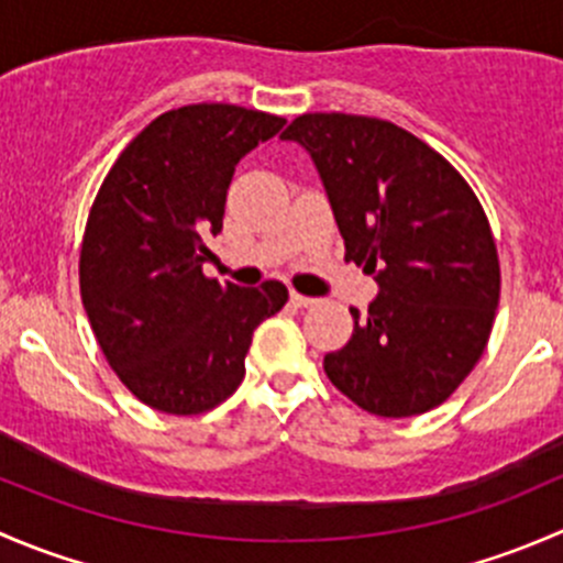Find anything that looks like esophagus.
Segmentation results:
<instances>
[{"label":"esophagus","mask_w":563,"mask_h":563,"mask_svg":"<svg viewBox=\"0 0 563 563\" xmlns=\"http://www.w3.org/2000/svg\"><path fill=\"white\" fill-rule=\"evenodd\" d=\"M291 302L297 305V308H313V305L318 302V299H316V297H305V294L291 291Z\"/></svg>","instance_id":"34e87169"}]
</instances>
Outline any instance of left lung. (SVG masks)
Instances as JSON below:
<instances>
[{
    "label": "left lung",
    "mask_w": 563,
    "mask_h": 563,
    "mask_svg": "<svg viewBox=\"0 0 563 563\" xmlns=\"http://www.w3.org/2000/svg\"><path fill=\"white\" fill-rule=\"evenodd\" d=\"M313 161L345 242L373 275L367 316L323 356L329 382L376 417L441 406L474 371L501 291L490 225L444 157L397 124L302 113L280 135Z\"/></svg>",
    "instance_id": "1"
}]
</instances>
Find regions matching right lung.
I'll list each match as a JSON object with an SVG mask.
<instances>
[{"instance_id": "obj_1", "label": "right lung", "mask_w": 563, "mask_h": 563, "mask_svg": "<svg viewBox=\"0 0 563 563\" xmlns=\"http://www.w3.org/2000/svg\"><path fill=\"white\" fill-rule=\"evenodd\" d=\"M286 119L229 103L161 113L100 185L81 245V299L108 365L146 406L201 413L245 378L253 329L288 302L277 280L203 277L231 176Z\"/></svg>"}]
</instances>
